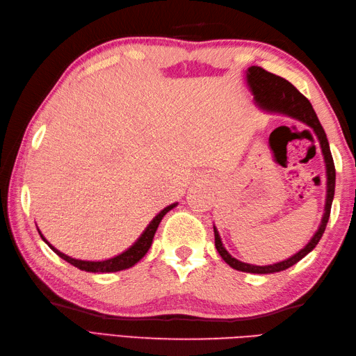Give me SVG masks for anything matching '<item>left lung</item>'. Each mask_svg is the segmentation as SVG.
Here are the masks:
<instances>
[{"label": "left lung", "instance_id": "8db88e82", "mask_svg": "<svg viewBox=\"0 0 356 356\" xmlns=\"http://www.w3.org/2000/svg\"><path fill=\"white\" fill-rule=\"evenodd\" d=\"M246 82H248L249 90H251V93L254 95L255 105L260 110L266 113H278V115H284L287 118L300 120V122H303L307 127L312 128L314 133L316 134V139L320 142L324 163H326L327 190H326V205H324V214L321 218V223L318 226V229H316V232L314 234V237L309 240V243L303 249H300L297 254L289 257V259L274 263V264H266V266H257V264L240 261L237 259H234V257L226 251L222 243L220 234H218L217 228L214 226L217 252L220 254L222 259L228 263L231 268L241 272H249V274H274V272H282L287 268L293 266L295 263H298L303 257H306L316 245H318V241L324 234V229H326L327 226L332 202H334L335 165H334V159H332V154H330L327 136L324 133L320 120L316 118V113L312 108V104L307 101V97L301 95L289 81H286L282 76H277L274 73H269L264 69H261V67H257V65L249 67L246 70Z\"/></svg>", "mask_w": 356, "mask_h": 356}]
</instances>
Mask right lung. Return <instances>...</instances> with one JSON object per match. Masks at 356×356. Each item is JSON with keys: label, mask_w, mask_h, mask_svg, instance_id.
Returning a JSON list of instances; mask_svg holds the SVG:
<instances>
[{"label": "right lung", "mask_w": 356, "mask_h": 356, "mask_svg": "<svg viewBox=\"0 0 356 356\" xmlns=\"http://www.w3.org/2000/svg\"><path fill=\"white\" fill-rule=\"evenodd\" d=\"M176 207H177V202L176 203H171L170 207L163 208L161 213H159L153 218V220L149 222V225L147 226L145 231L140 234V237L136 240L134 243L127 249V251H124L122 254H119L116 257H113V259H107V260H102V261H87V260L73 259V257L65 255L64 252L58 251L55 246H51L49 241H47V238L42 236L40 229H38V232H40L41 238L45 241V243L49 245V248L51 249L53 252L58 254L67 263L73 264L74 268H78L81 270H87V272H95V274H96V272H97V274H99V272H102V274H104V272H118V270H124V269H128V268L134 266V264L138 263L140 259H143V255L148 252L151 243H153V238H154V234L157 231L159 223H161L163 216L168 213V211H171L172 208H176ZM36 228H38V226H36Z\"/></svg>", "instance_id": "right-lung-1"}]
</instances>
